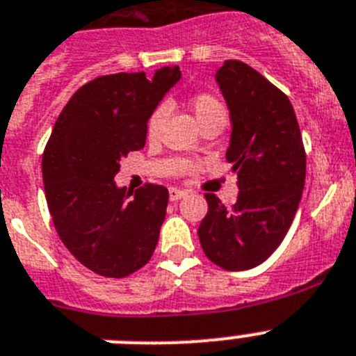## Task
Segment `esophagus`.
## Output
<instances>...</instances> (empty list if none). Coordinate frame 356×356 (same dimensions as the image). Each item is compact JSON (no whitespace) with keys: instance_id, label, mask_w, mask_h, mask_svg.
Instances as JSON below:
<instances>
[{"instance_id":"obj_1","label":"esophagus","mask_w":356,"mask_h":356,"mask_svg":"<svg viewBox=\"0 0 356 356\" xmlns=\"http://www.w3.org/2000/svg\"><path fill=\"white\" fill-rule=\"evenodd\" d=\"M185 196H187V191H184V188H178V187L169 188V200L171 201H178Z\"/></svg>"}]
</instances>
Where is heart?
Listing matches in <instances>:
<instances>
[{"label": "heart", "instance_id": "1", "mask_svg": "<svg viewBox=\"0 0 356 356\" xmlns=\"http://www.w3.org/2000/svg\"><path fill=\"white\" fill-rule=\"evenodd\" d=\"M191 108H193V114L196 118L197 124L201 122L210 121V119H221V121H226V110L222 106V103L217 99L212 94H197V96L193 97L191 102ZM168 114L165 106H156L153 110V114L147 119V137L149 139H156L160 134V128H162V121Z\"/></svg>", "mask_w": 356, "mask_h": 356}]
</instances>
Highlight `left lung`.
Masks as SVG:
<instances>
[{"label": "left lung", "instance_id": "1", "mask_svg": "<svg viewBox=\"0 0 356 356\" xmlns=\"http://www.w3.org/2000/svg\"><path fill=\"white\" fill-rule=\"evenodd\" d=\"M216 81L229 112L226 160L238 196L226 209L205 194L209 212L197 235L205 254L226 271H246L284 241L305 187L303 140L289 97L244 62L226 60Z\"/></svg>", "mask_w": 356, "mask_h": 356}]
</instances>
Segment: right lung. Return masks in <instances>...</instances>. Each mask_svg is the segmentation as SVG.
Instances as JSON below:
<instances>
[{
	"instance_id": "obj_1",
	"label": "right lung",
	"mask_w": 356,
	"mask_h": 356,
	"mask_svg": "<svg viewBox=\"0 0 356 356\" xmlns=\"http://www.w3.org/2000/svg\"><path fill=\"white\" fill-rule=\"evenodd\" d=\"M181 78L178 65L118 72L85 83L64 106L42 155L46 201L72 257L106 278H124L155 251L169 191L131 193L114 181L121 160L146 144L147 119Z\"/></svg>"
}]
</instances>
